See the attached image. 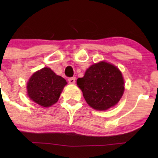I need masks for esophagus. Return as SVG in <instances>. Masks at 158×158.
I'll return each instance as SVG.
<instances>
[{"label": "esophagus", "mask_w": 158, "mask_h": 158, "mask_svg": "<svg viewBox=\"0 0 158 158\" xmlns=\"http://www.w3.org/2000/svg\"><path fill=\"white\" fill-rule=\"evenodd\" d=\"M68 81H69V82L70 84H74L75 82H76V78L75 77L69 78V79H68Z\"/></svg>", "instance_id": "1"}]
</instances>
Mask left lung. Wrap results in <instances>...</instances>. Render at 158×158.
Masks as SVG:
<instances>
[{
    "label": "left lung",
    "instance_id": "obj_1",
    "mask_svg": "<svg viewBox=\"0 0 158 158\" xmlns=\"http://www.w3.org/2000/svg\"><path fill=\"white\" fill-rule=\"evenodd\" d=\"M76 83L89 106L102 111L115 106L125 90L120 70L106 62L91 66Z\"/></svg>",
    "mask_w": 158,
    "mask_h": 158
}]
</instances>
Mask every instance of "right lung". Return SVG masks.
<instances>
[{
	"label": "right lung",
	"instance_id": "obj_1",
	"mask_svg": "<svg viewBox=\"0 0 158 158\" xmlns=\"http://www.w3.org/2000/svg\"><path fill=\"white\" fill-rule=\"evenodd\" d=\"M66 81L45 67L35 73L27 82L28 96L44 107H49L58 101Z\"/></svg>",
	"mask_w": 158,
	"mask_h": 158
}]
</instances>
